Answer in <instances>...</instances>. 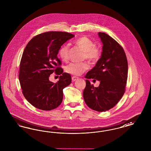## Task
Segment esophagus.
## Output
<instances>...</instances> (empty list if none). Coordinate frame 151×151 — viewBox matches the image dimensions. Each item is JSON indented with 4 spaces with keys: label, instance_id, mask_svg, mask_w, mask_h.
Returning a JSON list of instances; mask_svg holds the SVG:
<instances>
[{
    "label": "esophagus",
    "instance_id": "obj_1",
    "mask_svg": "<svg viewBox=\"0 0 151 151\" xmlns=\"http://www.w3.org/2000/svg\"><path fill=\"white\" fill-rule=\"evenodd\" d=\"M79 78L78 77H76V76H72V80L73 81H75L76 80H77Z\"/></svg>",
    "mask_w": 151,
    "mask_h": 151
}]
</instances>
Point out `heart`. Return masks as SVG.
I'll use <instances>...</instances> for the list:
<instances>
[{
  "instance_id": "b5f03b06",
  "label": "heart",
  "mask_w": 151,
  "mask_h": 151,
  "mask_svg": "<svg viewBox=\"0 0 151 151\" xmlns=\"http://www.w3.org/2000/svg\"><path fill=\"white\" fill-rule=\"evenodd\" d=\"M74 43L84 52V59H86L91 63H96L100 59L101 54L100 49L96 46L93 42L87 37H79L75 40ZM69 49V46L65 45L59 50V56L64 62H67L68 60ZM88 68L89 65L86 62L71 63L67 65L65 71L70 74L79 76L86 71Z\"/></svg>"
}]
</instances>
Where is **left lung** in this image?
<instances>
[{
	"instance_id": "left-lung-1",
	"label": "left lung",
	"mask_w": 151,
	"mask_h": 151,
	"mask_svg": "<svg viewBox=\"0 0 151 151\" xmlns=\"http://www.w3.org/2000/svg\"><path fill=\"white\" fill-rule=\"evenodd\" d=\"M98 35L103 44L102 51L96 65L85 76L83 98L89 108L102 112L113 108L124 93L128 63L124 51L115 40L105 33ZM90 78L100 81L99 86L91 85Z\"/></svg>"
}]
</instances>
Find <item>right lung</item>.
<instances>
[{"label": "right lung", "instance_id": "right-lung-1", "mask_svg": "<svg viewBox=\"0 0 151 151\" xmlns=\"http://www.w3.org/2000/svg\"><path fill=\"white\" fill-rule=\"evenodd\" d=\"M63 32H48L33 37L26 46L20 62L19 79L24 96L35 108L51 110L63 100V89L71 83V75L58 67L59 50L74 37ZM60 75L56 83L49 80L53 72Z\"/></svg>", "mask_w": 151, "mask_h": 151}]
</instances>
